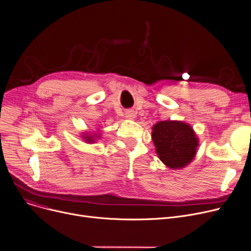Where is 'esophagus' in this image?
<instances>
[{
	"mask_svg": "<svg viewBox=\"0 0 251 251\" xmlns=\"http://www.w3.org/2000/svg\"><path fill=\"white\" fill-rule=\"evenodd\" d=\"M126 117L127 120H135L136 119V113H135V111H132V110H127L126 112Z\"/></svg>",
	"mask_w": 251,
	"mask_h": 251,
	"instance_id": "1",
	"label": "esophagus"
}]
</instances>
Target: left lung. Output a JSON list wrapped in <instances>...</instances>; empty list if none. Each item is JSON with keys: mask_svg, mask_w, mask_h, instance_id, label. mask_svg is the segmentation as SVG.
Wrapping results in <instances>:
<instances>
[{"mask_svg": "<svg viewBox=\"0 0 251 251\" xmlns=\"http://www.w3.org/2000/svg\"><path fill=\"white\" fill-rule=\"evenodd\" d=\"M152 140L159 159L170 169L186 167L197 155L199 138L190 125L162 121L152 127Z\"/></svg>", "mask_w": 251, "mask_h": 251, "instance_id": "left-lung-1", "label": "left lung"}]
</instances>
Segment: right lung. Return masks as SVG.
I'll return each mask as SVG.
<instances>
[{
	"label": "right lung",
	"mask_w": 251,
	"mask_h": 251,
	"mask_svg": "<svg viewBox=\"0 0 251 251\" xmlns=\"http://www.w3.org/2000/svg\"><path fill=\"white\" fill-rule=\"evenodd\" d=\"M81 137L83 138V140L88 143V144H93L96 142V139L100 138L99 134H96V132H83V135H81Z\"/></svg>",
	"instance_id": "right-lung-1"
}]
</instances>
